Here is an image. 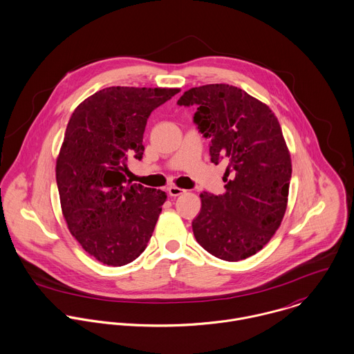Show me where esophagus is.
Here are the masks:
<instances>
[{
  "label": "esophagus",
  "mask_w": 354,
  "mask_h": 354,
  "mask_svg": "<svg viewBox=\"0 0 354 354\" xmlns=\"http://www.w3.org/2000/svg\"><path fill=\"white\" fill-rule=\"evenodd\" d=\"M167 194H169L170 196H180V195L185 194V191L181 189V188H178V187H169V188H167Z\"/></svg>",
  "instance_id": "1"
}]
</instances>
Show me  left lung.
Segmentation results:
<instances>
[{
    "label": "left lung",
    "instance_id": "1",
    "mask_svg": "<svg viewBox=\"0 0 354 354\" xmlns=\"http://www.w3.org/2000/svg\"><path fill=\"white\" fill-rule=\"evenodd\" d=\"M177 104L198 106L194 122L209 139L211 162L227 163L223 195L201 194L196 241L218 259L239 261L275 234L288 205L292 159L271 109L229 84H207Z\"/></svg>",
    "mask_w": 354,
    "mask_h": 354
}]
</instances>
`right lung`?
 <instances>
[{
    "label": "right lung",
    "mask_w": 354,
    "mask_h": 354,
    "mask_svg": "<svg viewBox=\"0 0 354 354\" xmlns=\"http://www.w3.org/2000/svg\"><path fill=\"white\" fill-rule=\"evenodd\" d=\"M178 88L109 87L71 115L57 158L62 215L72 236L103 264L120 267L151 239L166 194L127 178L128 159H142L152 110Z\"/></svg>",
    "instance_id": "add662e5"
}]
</instances>
